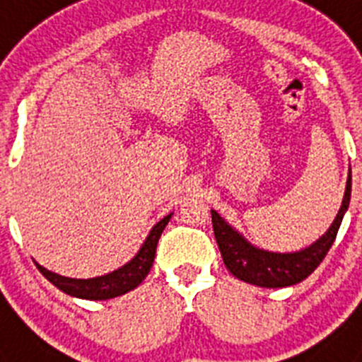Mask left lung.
Here are the masks:
<instances>
[{"label":"left lung","mask_w":362,"mask_h":362,"mask_svg":"<svg viewBox=\"0 0 362 362\" xmlns=\"http://www.w3.org/2000/svg\"><path fill=\"white\" fill-rule=\"evenodd\" d=\"M350 194L351 175H348L343 204H341V210L332 223L330 230L317 243H313L312 246L296 252V254H274V252L259 250L250 243H246L232 226H228L225 221L221 219L219 214L212 210L214 235H216L225 267L238 279L257 284L263 288H283V286H292V284L300 283L321 264L325 255L334 245L341 221H343L348 203H350Z\"/></svg>","instance_id":"obj_1"}]
</instances>
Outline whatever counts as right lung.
I'll use <instances>...</instances> for the list:
<instances>
[{"instance_id":"right-lung-1","label":"right lung","mask_w":362,"mask_h":362,"mask_svg":"<svg viewBox=\"0 0 362 362\" xmlns=\"http://www.w3.org/2000/svg\"><path fill=\"white\" fill-rule=\"evenodd\" d=\"M170 217L172 214L163 217L158 225L150 230V235L146 238L145 245L141 246L139 254L129 264H124L123 268L112 272V274H107V276L92 277V279H72V277L57 276V274L49 272L47 268L40 267V264H36V267L54 286H57L62 292L69 293L72 297L90 300H105L112 299V297L123 296V293L130 292L136 286H139L141 281L148 276L153 257H156V246H158L159 238H161L165 226L168 225Z\"/></svg>"}]
</instances>
